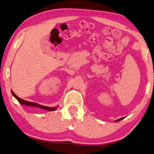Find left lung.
Instances as JSON below:
<instances>
[{"label":"left lung","instance_id":"left-lung-1","mask_svg":"<svg viewBox=\"0 0 154 154\" xmlns=\"http://www.w3.org/2000/svg\"><path fill=\"white\" fill-rule=\"evenodd\" d=\"M124 119V118L123 117H122V118H120V119H117V120H116V121H115V122H119V121H121V120L122 119Z\"/></svg>","mask_w":154,"mask_h":154}]
</instances>
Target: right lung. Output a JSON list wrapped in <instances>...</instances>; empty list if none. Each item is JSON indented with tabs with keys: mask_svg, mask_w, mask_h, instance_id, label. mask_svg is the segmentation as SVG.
I'll return each instance as SVG.
<instances>
[{
	"mask_svg": "<svg viewBox=\"0 0 154 154\" xmlns=\"http://www.w3.org/2000/svg\"><path fill=\"white\" fill-rule=\"evenodd\" d=\"M12 95L14 96V97L17 99V101H19L21 105H23V106H31V107H37V108L44 109V110H48V111H53V110H55L57 109V107L44 106H42V105H40V104H38V103H32V102H29V101H25V100H23V99H21V98L18 97L15 94L14 92H13L12 90Z\"/></svg>",
	"mask_w": 154,
	"mask_h": 154,
	"instance_id": "obj_1",
	"label": "right lung"
}]
</instances>
